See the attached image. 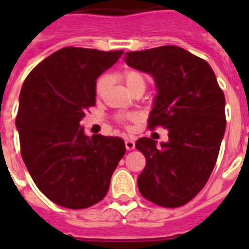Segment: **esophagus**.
I'll return each instance as SVG.
<instances>
[{"label": "esophagus", "instance_id": "esophagus-1", "mask_svg": "<svg viewBox=\"0 0 249 249\" xmlns=\"http://www.w3.org/2000/svg\"><path fill=\"white\" fill-rule=\"evenodd\" d=\"M124 144H126L127 151H132V149L135 148V141L132 140V138H126V141H124Z\"/></svg>", "mask_w": 249, "mask_h": 249}]
</instances>
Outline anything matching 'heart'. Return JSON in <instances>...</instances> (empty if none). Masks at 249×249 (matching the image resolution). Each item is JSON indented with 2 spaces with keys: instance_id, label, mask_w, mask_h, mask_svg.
<instances>
[{
  "instance_id": "heart-1",
  "label": "heart",
  "mask_w": 249,
  "mask_h": 249,
  "mask_svg": "<svg viewBox=\"0 0 249 249\" xmlns=\"http://www.w3.org/2000/svg\"><path fill=\"white\" fill-rule=\"evenodd\" d=\"M123 81L126 83V86L128 87L129 91H133V89H138V87H143L146 89L147 86V78L146 74L143 72L138 71V70H126V71L123 72ZM109 83V76L108 74H103L98 78L97 83H96V93L101 94L103 91L106 89V87L108 86ZM136 116L133 114H128V116H124V114H120L117 116V121L120 123H124L127 122L128 120H135Z\"/></svg>"
}]
</instances>
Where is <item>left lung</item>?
<instances>
[{
  "instance_id": "obj_1",
  "label": "left lung",
  "mask_w": 249,
  "mask_h": 249,
  "mask_svg": "<svg viewBox=\"0 0 249 249\" xmlns=\"http://www.w3.org/2000/svg\"><path fill=\"white\" fill-rule=\"evenodd\" d=\"M131 67L153 76L158 93L148 128L168 129V142L142 137L136 148L146 157L137 178L141 195L167 208L188 203L206 186L226 131L223 91L211 66L177 46L124 53Z\"/></svg>"
}]
</instances>
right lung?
Masks as SVG:
<instances>
[{
	"label": "right lung",
	"instance_id": "add662e5",
	"mask_svg": "<svg viewBox=\"0 0 249 249\" xmlns=\"http://www.w3.org/2000/svg\"><path fill=\"white\" fill-rule=\"evenodd\" d=\"M123 51L65 47L30 72L19 93L21 155L38 190L58 206L82 210L105 198L121 158L120 137H87L80 121L96 105V80Z\"/></svg>",
	"mask_w": 249,
	"mask_h": 249
}]
</instances>
